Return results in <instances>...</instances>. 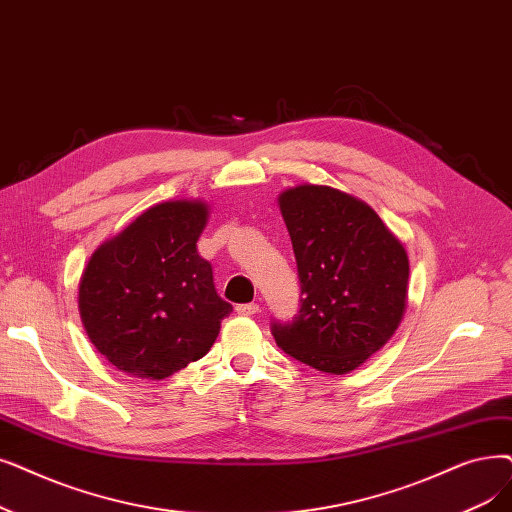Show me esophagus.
Instances as JSON below:
<instances>
[{
    "label": "esophagus",
    "mask_w": 512,
    "mask_h": 512,
    "mask_svg": "<svg viewBox=\"0 0 512 512\" xmlns=\"http://www.w3.org/2000/svg\"><path fill=\"white\" fill-rule=\"evenodd\" d=\"M236 311L240 316H255L259 311V305L257 303H242V305H236Z\"/></svg>",
    "instance_id": "1"
}]
</instances>
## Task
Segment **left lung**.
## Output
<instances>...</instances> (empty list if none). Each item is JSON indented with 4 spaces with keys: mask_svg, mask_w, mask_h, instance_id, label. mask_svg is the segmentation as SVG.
<instances>
[{
    "mask_svg": "<svg viewBox=\"0 0 512 512\" xmlns=\"http://www.w3.org/2000/svg\"><path fill=\"white\" fill-rule=\"evenodd\" d=\"M280 211L303 297L293 320L272 322L276 345L322 372H351L402 322L406 249L366 203L330 186L286 190Z\"/></svg>",
    "mask_w": 512,
    "mask_h": 512,
    "instance_id": "1",
    "label": "left lung"
}]
</instances>
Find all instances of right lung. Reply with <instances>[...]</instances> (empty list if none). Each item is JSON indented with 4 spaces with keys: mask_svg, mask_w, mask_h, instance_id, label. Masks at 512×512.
Masks as SVG:
<instances>
[{
    "mask_svg": "<svg viewBox=\"0 0 512 512\" xmlns=\"http://www.w3.org/2000/svg\"><path fill=\"white\" fill-rule=\"evenodd\" d=\"M207 205L161 203L92 255L79 286L87 337L138 379H167L201 360L232 305L215 291L211 263L196 251Z\"/></svg>",
    "mask_w": 512,
    "mask_h": 512,
    "instance_id": "add662e5",
    "label": "right lung"
}]
</instances>
